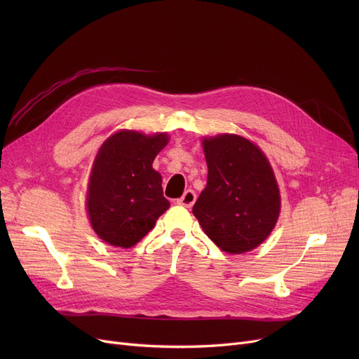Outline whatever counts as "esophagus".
<instances>
[{"label": "esophagus", "instance_id": "esophagus-1", "mask_svg": "<svg viewBox=\"0 0 359 359\" xmlns=\"http://www.w3.org/2000/svg\"><path fill=\"white\" fill-rule=\"evenodd\" d=\"M196 201V194L192 189H187L180 199H177V203L182 206H186V208H192L194 203Z\"/></svg>", "mask_w": 359, "mask_h": 359}]
</instances>
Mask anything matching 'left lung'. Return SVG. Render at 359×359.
Masks as SVG:
<instances>
[{"label": "left lung", "mask_w": 359, "mask_h": 359, "mask_svg": "<svg viewBox=\"0 0 359 359\" xmlns=\"http://www.w3.org/2000/svg\"><path fill=\"white\" fill-rule=\"evenodd\" d=\"M202 144L208 179L192 212L221 250L249 252L271 234L279 215L272 167L255 144L238 135L224 134Z\"/></svg>", "instance_id": "left-lung-1"}]
</instances>
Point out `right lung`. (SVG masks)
I'll use <instances>...</instances> for the list:
<instances>
[{
	"label": "right lung",
	"mask_w": 359,
	"mask_h": 359,
	"mask_svg": "<svg viewBox=\"0 0 359 359\" xmlns=\"http://www.w3.org/2000/svg\"><path fill=\"white\" fill-rule=\"evenodd\" d=\"M165 144V134L121 130L102 145L91 170L87 211L94 231L111 246L132 248L168 210L161 176L153 168Z\"/></svg>",
	"instance_id": "1"
}]
</instances>
